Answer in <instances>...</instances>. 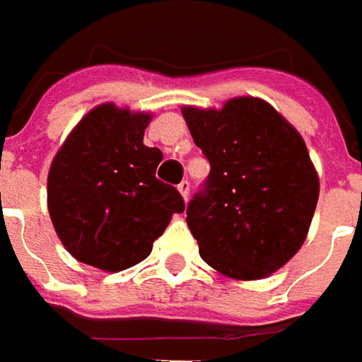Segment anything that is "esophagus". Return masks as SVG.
Masks as SVG:
<instances>
[{"label":"esophagus","mask_w":362,"mask_h":362,"mask_svg":"<svg viewBox=\"0 0 362 362\" xmlns=\"http://www.w3.org/2000/svg\"><path fill=\"white\" fill-rule=\"evenodd\" d=\"M179 193H181V197H183V199H185V202H187L189 199V189H191V185H189V181H181V183H179Z\"/></svg>","instance_id":"obj_1"}]
</instances>
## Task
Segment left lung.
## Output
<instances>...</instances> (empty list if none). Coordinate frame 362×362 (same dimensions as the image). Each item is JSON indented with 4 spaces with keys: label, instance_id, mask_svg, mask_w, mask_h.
Instances as JSON below:
<instances>
[{
    "label": "left lung",
    "instance_id": "8db88e82",
    "mask_svg": "<svg viewBox=\"0 0 362 362\" xmlns=\"http://www.w3.org/2000/svg\"><path fill=\"white\" fill-rule=\"evenodd\" d=\"M181 112L211 165L205 191L187 207L203 262L233 280L268 278L296 256L318 203L304 139L256 96Z\"/></svg>",
    "mask_w": 362,
    "mask_h": 362
}]
</instances>
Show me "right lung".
Here are the masks:
<instances>
[{"label": "right lung", "instance_id": "add662e5", "mask_svg": "<svg viewBox=\"0 0 362 362\" xmlns=\"http://www.w3.org/2000/svg\"><path fill=\"white\" fill-rule=\"evenodd\" d=\"M151 112L103 103L86 112L48 171V211L78 262L120 272L143 262L183 214L179 191L155 177L163 153L143 143Z\"/></svg>", "mask_w": 362, "mask_h": 362}]
</instances>
